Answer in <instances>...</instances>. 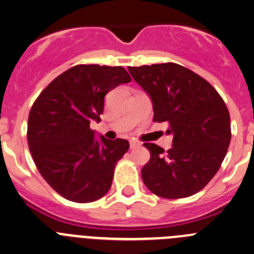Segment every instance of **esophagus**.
Returning a JSON list of instances; mask_svg holds the SVG:
<instances>
[{
    "instance_id": "34e87169",
    "label": "esophagus",
    "mask_w": 254,
    "mask_h": 254,
    "mask_svg": "<svg viewBox=\"0 0 254 254\" xmlns=\"http://www.w3.org/2000/svg\"><path fill=\"white\" fill-rule=\"evenodd\" d=\"M140 146V142L136 141V140H130V149H135V147Z\"/></svg>"
}]
</instances>
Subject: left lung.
<instances>
[{"instance_id": "8db88e82", "label": "left lung", "mask_w": 254, "mask_h": 254, "mask_svg": "<svg viewBox=\"0 0 254 254\" xmlns=\"http://www.w3.org/2000/svg\"><path fill=\"white\" fill-rule=\"evenodd\" d=\"M152 102L154 122L169 123L172 147L145 142V186L164 198L195 195L211 181L231 141L230 113L206 79L176 63L127 68Z\"/></svg>"}]
</instances>
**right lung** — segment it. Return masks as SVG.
Here are the masks:
<instances>
[{
  "mask_svg": "<svg viewBox=\"0 0 254 254\" xmlns=\"http://www.w3.org/2000/svg\"><path fill=\"white\" fill-rule=\"evenodd\" d=\"M129 82L123 67L79 64L49 83L32 105L29 151L42 177L67 200L93 202L109 191L129 142L97 139L90 123L100 122L107 93Z\"/></svg>",
  "mask_w": 254,
  "mask_h": 254,
  "instance_id": "obj_1",
  "label": "right lung"
}]
</instances>
